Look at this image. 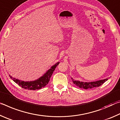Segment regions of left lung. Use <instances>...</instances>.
Instances as JSON below:
<instances>
[{
  "mask_svg": "<svg viewBox=\"0 0 120 120\" xmlns=\"http://www.w3.org/2000/svg\"><path fill=\"white\" fill-rule=\"evenodd\" d=\"M108 79H105L104 80H99L96 82H80L78 81H75V80H73V82L74 84L79 87L81 89H91V88L98 87L103 84L105 81H106Z\"/></svg>",
  "mask_w": 120,
  "mask_h": 120,
  "instance_id": "8db88e82",
  "label": "left lung"
}]
</instances>
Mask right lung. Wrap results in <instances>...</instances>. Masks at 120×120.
Returning <instances> with one entry per match:
<instances>
[{
    "label": "right lung",
    "mask_w": 120,
    "mask_h": 120,
    "mask_svg": "<svg viewBox=\"0 0 120 120\" xmlns=\"http://www.w3.org/2000/svg\"><path fill=\"white\" fill-rule=\"evenodd\" d=\"M59 64V63H56L54 66H52L51 68H50L48 71H47L44 75L41 76L39 79L36 80L34 81H30V82H25L23 81H20L18 79H15V78H12V76L9 75L10 78L12 79L15 83L21 87L22 88H24L25 89L29 90H37L40 89L41 88L44 87L46 86L47 84L48 83L49 81L51 76L54 72L55 69L57 67V66Z\"/></svg>",
    "instance_id": "add662e5"
}]
</instances>
